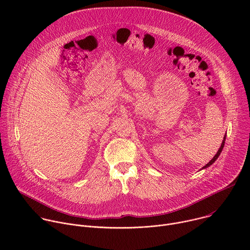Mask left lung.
<instances>
[{
  "mask_svg": "<svg viewBox=\"0 0 250 250\" xmlns=\"http://www.w3.org/2000/svg\"><path fill=\"white\" fill-rule=\"evenodd\" d=\"M225 140H226V136H225V137H224V140H223V144H222V146H221V147H220V149H219V151H218V152H217V154H216V155H215V156H213V158H212V159H211V160H210V161H209V162H208V164H206V165H205V166H204V167H203V169H204V168H207V167H208V166H209V165H211V164H212V163H213V162H215V161H216V160H217V159H218V157H219V155H220V154H221V152H222V151H223V148H224V146H225Z\"/></svg>",
  "mask_w": 250,
  "mask_h": 250,
  "instance_id": "obj_1",
  "label": "left lung"
}]
</instances>
